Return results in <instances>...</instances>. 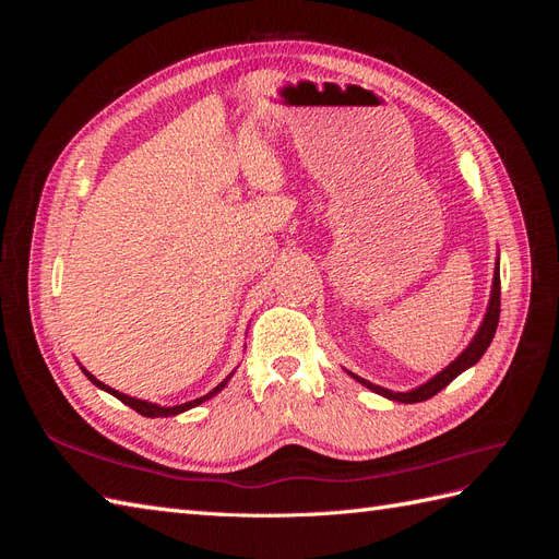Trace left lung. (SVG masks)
<instances>
[{
  "label": "left lung",
  "instance_id": "1",
  "mask_svg": "<svg viewBox=\"0 0 559 559\" xmlns=\"http://www.w3.org/2000/svg\"><path fill=\"white\" fill-rule=\"evenodd\" d=\"M499 312H501V277H499V263H497V267H495V282H492V298H489L487 314H485V319H483V324H480L476 337H473L471 345L460 354V357H456L445 370H441V373H438L436 378H431L427 384H421V386H417V389H411V392H389V389L378 386V384L368 382V380H364V378H359V376H354V373H349V376H352L354 380H359L364 386L373 389V392H378V394H382V396H386V399H392V401H399V403H419V401H427V399L436 396L438 392H441L443 386H448L456 376L464 373L466 368H471L473 364H476V361L483 357L485 349L489 347V343H492V337H495V333H497Z\"/></svg>",
  "mask_w": 559,
  "mask_h": 559
}]
</instances>
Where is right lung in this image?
<instances>
[{
  "instance_id": "add662e5",
  "label": "right lung",
  "mask_w": 559,
  "mask_h": 559,
  "mask_svg": "<svg viewBox=\"0 0 559 559\" xmlns=\"http://www.w3.org/2000/svg\"><path fill=\"white\" fill-rule=\"evenodd\" d=\"M83 373L88 376V380L95 384V386H99V389H105V392H109L111 396H116L118 401L121 403H126V405H130L132 411H138L140 415H144V417H170V415H179V413H183V411H191V408H195V405H200L202 401H207V399H212L216 392H222V389L228 384V380H230V376L222 382V384H216L210 394H205V396H200V399H193V401H189V403H181V405H173V408H165V405H156V403H148V401H140V399H132V396H128V394H121V392H116V389H111V386H107L105 382H99L97 378H93L86 368H83Z\"/></svg>"
}]
</instances>
